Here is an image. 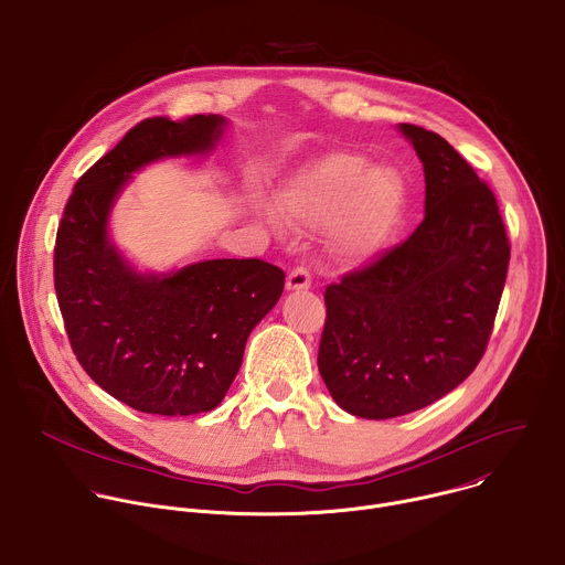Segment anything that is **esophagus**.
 <instances>
[{
  "instance_id": "obj_1",
  "label": "esophagus",
  "mask_w": 565,
  "mask_h": 565,
  "mask_svg": "<svg viewBox=\"0 0 565 565\" xmlns=\"http://www.w3.org/2000/svg\"><path fill=\"white\" fill-rule=\"evenodd\" d=\"M310 288V273L306 268H295L288 277H286V290L290 292H301Z\"/></svg>"
}]
</instances>
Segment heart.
Returning a JSON list of instances; mask_svg holds the SVG:
<instances>
[{"label":"heart","mask_w":565,"mask_h":565,"mask_svg":"<svg viewBox=\"0 0 565 565\" xmlns=\"http://www.w3.org/2000/svg\"><path fill=\"white\" fill-rule=\"evenodd\" d=\"M277 224L330 226V250L345 266L377 259L402 226L406 183L391 166H370L356 152H328L297 168L270 200Z\"/></svg>","instance_id":"1"}]
</instances>
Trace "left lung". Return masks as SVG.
I'll list each match as a JSON object with an SVG mask.
<instances>
[{
  "label": "left lung",
  "instance_id": "1",
  "mask_svg": "<svg viewBox=\"0 0 565 565\" xmlns=\"http://www.w3.org/2000/svg\"><path fill=\"white\" fill-rule=\"evenodd\" d=\"M426 177L419 228L326 288L321 380L363 419L422 411L477 367L503 292L510 246L490 188L437 132L399 124Z\"/></svg>",
  "mask_w": 565,
  "mask_h": 565
}]
</instances>
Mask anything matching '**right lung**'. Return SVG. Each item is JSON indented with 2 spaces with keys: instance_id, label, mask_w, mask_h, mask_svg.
<instances>
[{
  "instance_id": "1",
  "label": "right lung",
  "mask_w": 565,
  "mask_h": 565,
  "mask_svg": "<svg viewBox=\"0 0 565 565\" xmlns=\"http://www.w3.org/2000/svg\"><path fill=\"white\" fill-rule=\"evenodd\" d=\"M228 126L222 115L137 124L75 183L57 231L55 290L73 352L99 388L139 413L215 411L248 334L284 290V270L262 259L141 270L113 239L110 215L135 172L206 157Z\"/></svg>"
}]
</instances>
